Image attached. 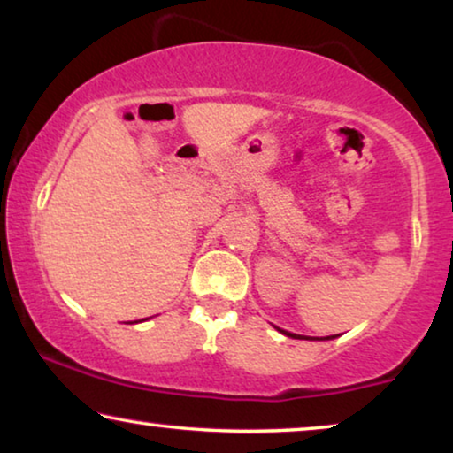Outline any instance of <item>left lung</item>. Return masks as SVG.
Segmentation results:
<instances>
[{
	"mask_svg": "<svg viewBox=\"0 0 453 453\" xmlns=\"http://www.w3.org/2000/svg\"><path fill=\"white\" fill-rule=\"evenodd\" d=\"M282 334H287V336H290V338H301V336H296V334H290V332H284V330H280Z\"/></svg>",
	"mask_w": 453,
	"mask_h": 453,
	"instance_id": "left-lung-1",
	"label": "left lung"
}]
</instances>
